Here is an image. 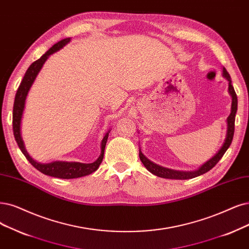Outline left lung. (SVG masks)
<instances>
[{
	"label": "left lung",
	"instance_id": "left-lung-1",
	"mask_svg": "<svg viewBox=\"0 0 249 249\" xmlns=\"http://www.w3.org/2000/svg\"><path fill=\"white\" fill-rule=\"evenodd\" d=\"M224 77L229 81V92L230 94L232 95V107H231V114L228 117L227 121H228V131H227V137L226 141L223 144L220 150L214 155V157L211 158L209 161L204 163L202 166L196 170V171H177V170H171L168 168H165L162 166H159L157 164H154L150 160L146 159L142 151L140 150V159L142 162V164L145 166V168L148 169L151 173L155 174L159 178H171V179H189V178H194L196 177L201 176V174L206 173L209 171L211 168H213L217 162L222 159L224 154L226 151L229 149V146L231 145L232 141H233V136H234V131H235V116L237 112V106H238V100H237V95L236 92L234 90V87L232 85V81L231 77H230L229 72L227 71L226 69H224Z\"/></svg>",
	"mask_w": 249,
	"mask_h": 249
}]
</instances>
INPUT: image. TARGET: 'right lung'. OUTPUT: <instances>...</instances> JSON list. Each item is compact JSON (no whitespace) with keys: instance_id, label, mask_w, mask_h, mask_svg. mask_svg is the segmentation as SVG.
I'll return each instance as SVG.
<instances>
[{"instance_id":"right-lung-1","label":"right lung","mask_w":249,"mask_h":249,"mask_svg":"<svg viewBox=\"0 0 249 249\" xmlns=\"http://www.w3.org/2000/svg\"><path fill=\"white\" fill-rule=\"evenodd\" d=\"M70 38L68 39H63L53 45L52 47L46 52L41 58L38 60L34 61L30 68L27 69L25 75L20 83L19 87L17 89L16 95H15V100H14V106H13V133L15 141L19 146V149L21 150L22 154L25 156V158L29 160V162L33 165V166L38 169L40 172L46 174V176H50L53 178H64V179H69V178H78L81 177H85L88 176V174L94 172L97 170L99 167L100 163L103 162L104 159V154H105V148H106V143L108 137V132L105 135L103 142H101V153L98 159L93 162V163H79V162H63V161H55L51 162L48 164H41L34 161L30 155L27 154L25 151L23 141L21 139V134H20V122H21V117L23 113V108H24V104H25V98L27 93H29V90L34 83L36 75L40 71L41 68L43 67L44 62L47 60L49 55L52 53L56 52L60 48H62L64 45L68 44L70 42Z\"/></svg>"}]
</instances>
